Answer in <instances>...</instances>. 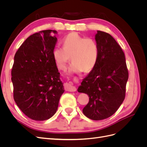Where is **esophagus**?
<instances>
[{"label":"esophagus","instance_id":"34e87169","mask_svg":"<svg viewBox=\"0 0 147 147\" xmlns=\"http://www.w3.org/2000/svg\"><path fill=\"white\" fill-rule=\"evenodd\" d=\"M64 90L67 91H71L74 92L76 91V88L73 86L71 83H66L64 84Z\"/></svg>","mask_w":147,"mask_h":147}]
</instances>
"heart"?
<instances>
[{
    "mask_svg": "<svg viewBox=\"0 0 147 147\" xmlns=\"http://www.w3.org/2000/svg\"><path fill=\"white\" fill-rule=\"evenodd\" d=\"M63 47L54 49L53 56L57 68L65 70L72 59L70 72H90L94 67L99 57L97 43L90 37L81 36L77 32L69 34L63 40Z\"/></svg>",
    "mask_w": 147,
    "mask_h": 147,
    "instance_id": "b5f03b06",
    "label": "heart"
}]
</instances>
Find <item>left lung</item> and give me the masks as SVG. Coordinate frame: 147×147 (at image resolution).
I'll return each instance as SVG.
<instances>
[{
	"label": "left lung",
	"mask_w": 147,
	"mask_h": 147,
	"mask_svg": "<svg viewBox=\"0 0 147 147\" xmlns=\"http://www.w3.org/2000/svg\"><path fill=\"white\" fill-rule=\"evenodd\" d=\"M95 39L98 60L78 91L90 97L83 114L90 119L101 120L113 115L123 103L129 73L124 53L112 35L97 30Z\"/></svg>",
	"instance_id": "8db88e82"
}]
</instances>
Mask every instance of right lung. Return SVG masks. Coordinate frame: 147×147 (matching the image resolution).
Listing matches in <instances>:
<instances>
[{"label": "right lung", "instance_id": "right-lung-1", "mask_svg": "<svg viewBox=\"0 0 147 147\" xmlns=\"http://www.w3.org/2000/svg\"><path fill=\"white\" fill-rule=\"evenodd\" d=\"M54 34L56 30H45L30 35L14 57L13 99L24 114L35 121L52 117L64 92L53 56L57 41Z\"/></svg>", "mask_w": 147, "mask_h": 147}]
</instances>
